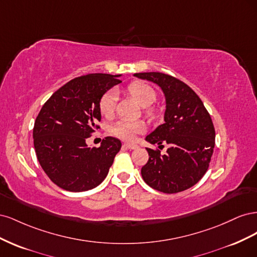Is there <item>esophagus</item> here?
Instances as JSON below:
<instances>
[{"label":"esophagus","instance_id":"34e87169","mask_svg":"<svg viewBox=\"0 0 257 257\" xmlns=\"http://www.w3.org/2000/svg\"><path fill=\"white\" fill-rule=\"evenodd\" d=\"M123 147L127 148V149H130V150H135V149H137V148H138V146L134 145V144H124Z\"/></svg>","mask_w":257,"mask_h":257}]
</instances>
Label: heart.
Returning <instances> with one entry per match:
<instances>
[{"instance_id": "obj_1", "label": "heart", "mask_w": 257, "mask_h": 257, "mask_svg": "<svg viewBox=\"0 0 257 257\" xmlns=\"http://www.w3.org/2000/svg\"><path fill=\"white\" fill-rule=\"evenodd\" d=\"M127 92L142 107H149L157 99V93H155L154 89L151 88L149 84L141 81L132 82L127 87ZM115 100L116 96L114 91L109 90L105 92L98 103L100 113L105 116H111L114 111ZM145 130V124L141 121L120 120L113 124L111 133L114 136L123 139V141L133 142L138 134L144 133Z\"/></svg>"}]
</instances>
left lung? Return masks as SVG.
<instances>
[{"instance_id": "1", "label": "left lung", "mask_w": 257, "mask_h": 257, "mask_svg": "<svg viewBox=\"0 0 257 257\" xmlns=\"http://www.w3.org/2000/svg\"><path fill=\"white\" fill-rule=\"evenodd\" d=\"M158 84L165 96L164 123L146 137L163 147L165 154L146 148L149 161L142 168L145 182L152 189L173 194L190 189L206 174L213 153L215 132L209 112L188 84L163 73L134 74Z\"/></svg>"}]
</instances>
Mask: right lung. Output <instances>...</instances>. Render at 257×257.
<instances>
[{"mask_svg": "<svg viewBox=\"0 0 257 257\" xmlns=\"http://www.w3.org/2000/svg\"><path fill=\"white\" fill-rule=\"evenodd\" d=\"M121 75L89 74L68 81L45 103L34 123V149L50 180L69 192L96 188L106 178L121 142L108 136L98 148L87 138L102 119L98 103Z\"/></svg>", "mask_w": 257, "mask_h": 257, "instance_id": "obj_1", "label": "right lung"}]
</instances>
